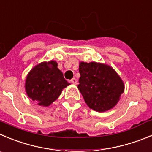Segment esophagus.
<instances>
[{
    "label": "esophagus",
    "instance_id": "esophagus-1",
    "mask_svg": "<svg viewBox=\"0 0 152 152\" xmlns=\"http://www.w3.org/2000/svg\"><path fill=\"white\" fill-rule=\"evenodd\" d=\"M70 83H73V85H76V84H77V80H76L75 78H73V79H72L71 80H70Z\"/></svg>",
    "mask_w": 152,
    "mask_h": 152
}]
</instances>
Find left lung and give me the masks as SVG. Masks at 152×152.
<instances>
[{
  "label": "left lung",
  "mask_w": 152,
  "mask_h": 152,
  "mask_svg": "<svg viewBox=\"0 0 152 152\" xmlns=\"http://www.w3.org/2000/svg\"><path fill=\"white\" fill-rule=\"evenodd\" d=\"M78 88L91 109L105 112L114 107L124 92V83L114 69L103 64H79Z\"/></svg>",
  "instance_id": "1"
}]
</instances>
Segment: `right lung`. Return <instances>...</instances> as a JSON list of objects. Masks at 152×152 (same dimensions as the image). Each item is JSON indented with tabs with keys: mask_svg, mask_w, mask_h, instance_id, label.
I'll use <instances>...</instances> for the list:
<instances>
[{
	"mask_svg": "<svg viewBox=\"0 0 152 152\" xmlns=\"http://www.w3.org/2000/svg\"><path fill=\"white\" fill-rule=\"evenodd\" d=\"M55 61L43 62L31 69L25 82L28 96L40 106H48L69 85Z\"/></svg>",
	"mask_w": 152,
	"mask_h": 152,
	"instance_id": "add662e5",
	"label": "right lung"
}]
</instances>
